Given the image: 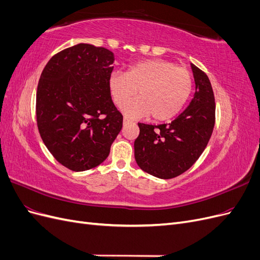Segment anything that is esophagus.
Listing matches in <instances>:
<instances>
[{
  "mask_svg": "<svg viewBox=\"0 0 260 260\" xmlns=\"http://www.w3.org/2000/svg\"><path fill=\"white\" fill-rule=\"evenodd\" d=\"M131 122H132V121H131L130 119H128L127 117L123 118V124H124V125H125V124H129V123H131Z\"/></svg>",
  "mask_w": 260,
  "mask_h": 260,
  "instance_id": "1",
  "label": "esophagus"
}]
</instances>
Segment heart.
<instances>
[{
	"label": "heart",
	"instance_id": "obj_1",
	"mask_svg": "<svg viewBox=\"0 0 260 260\" xmlns=\"http://www.w3.org/2000/svg\"><path fill=\"white\" fill-rule=\"evenodd\" d=\"M109 91L117 107L125 104L138 91L139 98L125 106L129 117H147L166 121L176 117L190 99L194 78L190 70L165 59H145L131 65L125 74L113 73Z\"/></svg>",
	"mask_w": 260,
	"mask_h": 260
}]
</instances>
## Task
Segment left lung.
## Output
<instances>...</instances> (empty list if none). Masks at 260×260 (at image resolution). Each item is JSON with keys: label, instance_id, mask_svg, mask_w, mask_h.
Wrapping results in <instances>:
<instances>
[{"label": "left lung", "instance_id": "obj_1", "mask_svg": "<svg viewBox=\"0 0 260 260\" xmlns=\"http://www.w3.org/2000/svg\"><path fill=\"white\" fill-rule=\"evenodd\" d=\"M191 67L196 86L185 111L170 123H138L137 164L157 178L171 179L190 169L207 146L214 130L216 103L211 83L202 69L193 64Z\"/></svg>", "mask_w": 260, "mask_h": 260}]
</instances>
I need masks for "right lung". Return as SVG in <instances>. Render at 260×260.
<instances>
[{
  "label": "right lung",
  "mask_w": 260,
  "mask_h": 260,
  "mask_svg": "<svg viewBox=\"0 0 260 260\" xmlns=\"http://www.w3.org/2000/svg\"><path fill=\"white\" fill-rule=\"evenodd\" d=\"M113 62V52L80 43L55 54L39 80V132L54 158L73 171L103 162L122 128L108 84Z\"/></svg>",
  "instance_id": "1"
}]
</instances>
